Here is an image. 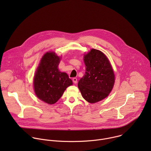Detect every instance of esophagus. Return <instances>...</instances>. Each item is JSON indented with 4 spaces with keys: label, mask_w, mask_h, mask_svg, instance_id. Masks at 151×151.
I'll use <instances>...</instances> for the list:
<instances>
[{
    "label": "esophagus",
    "mask_w": 151,
    "mask_h": 151,
    "mask_svg": "<svg viewBox=\"0 0 151 151\" xmlns=\"http://www.w3.org/2000/svg\"><path fill=\"white\" fill-rule=\"evenodd\" d=\"M72 81H73V82L74 83H76L77 82H78V79H77L76 78H73Z\"/></svg>",
    "instance_id": "34e87169"
}]
</instances>
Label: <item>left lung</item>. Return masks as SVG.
<instances>
[{"mask_svg":"<svg viewBox=\"0 0 151 151\" xmlns=\"http://www.w3.org/2000/svg\"><path fill=\"white\" fill-rule=\"evenodd\" d=\"M85 74L78 82L83 98L90 103L100 101L109 96L115 82V75L107 57L92 49L84 55Z\"/></svg>","mask_w":151,"mask_h":151,"instance_id":"8db88e82","label":"left lung"}]
</instances>
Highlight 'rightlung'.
<instances>
[{"mask_svg": "<svg viewBox=\"0 0 151 151\" xmlns=\"http://www.w3.org/2000/svg\"><path fill=\"white\" fill-rule=\"evenodd\" d=\"M60 61V57L55 52H47L41 58L33 79L36 96L50 104L56 103L65 90L73 84L66 73L58 70Z\"/></svg>", "mask_w": 151, "mask_h": 151, "instance_id": "obj_1", "label": "right lung"}]
</instances>
